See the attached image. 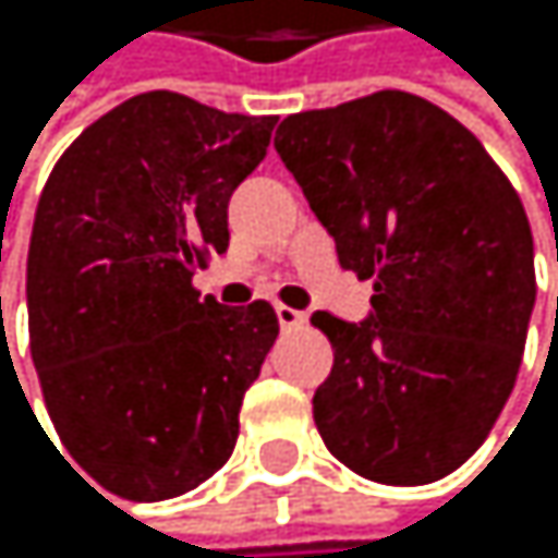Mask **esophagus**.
I'll return each instance as SVG.
<instances>
[{
	"label": "esophagus",
	"mask_w": 558,
	"mask_h": 558,
	"mask_svg": "<svg viewBox=\"0 0 558 558\" xmlns=\"http://www.w3.org/2000/svg\"><path fill=\"white\" fill-rule=\"evenodd\" d=\"M274 314H277V325H281L284 331H294V328H301L304 320H307L304 311H294V307H288V304H277Z\"/></svg>",
	"instance_id": "obj_1"
}]
</instances>
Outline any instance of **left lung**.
Here are the masks:
<instances>
[{
	"instance_id": "left-lung-1",
	"label": "left lung",
	"mask_w": 558,
	"mask_h": 558,
	"mask_svg": "<svg viewBox=\"0 0 558 558\" xmlns=\"http://www.w3.org/2000/svg\"><path fill=\"white\" fill-rule=\"evenodd\" d=\"M274 149L338 247L375 277L331 338L314 425L351 472L425 485L456 472L512 395L535 304L532 230L485 146L435 102L385 89L294 113Z\"/></svg>"
}]
</instances>
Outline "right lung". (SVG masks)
Here are the masks:
<instances>
[{
	"instance_id": "obj_1",
	"label": "right lung",
	"mask_w": 558,
	"mask_h": 558,
	"mask_svg": "<svg viewBox=\"0 0 558 558\" xmlns=\"http://www.w3.org/2000/svg\"><path fill=\"white\" fill-rule=\"evenodd\" d=\"M274 123L140 93L80 133L39 197L33 364L62 445L120 499L183 496L238 445L277 314L201 301L190 281L227 251L230 194L267 157Z\"/></svg>"
}]
</instances>
